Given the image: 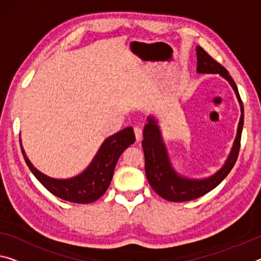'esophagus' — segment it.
Wrapping results in <instances>:
<instances>
[{
    "instance_id": "esophagus-1",
    "label": "esophagus",
    "mask_w": 261,
    "mask_h": 261,
    "mask_svg": "<svg viewBox=\"0 0 261 261\" xmlns=\"http://www.w3.org/2000/svg\"><path fill=\"white\" fill-rule=\"evenodd\" d=\"M134 133H135L136 141H140V140H141V136H142V128L140 126H135L134 127Z\"/></svg>"
}]
</instances>
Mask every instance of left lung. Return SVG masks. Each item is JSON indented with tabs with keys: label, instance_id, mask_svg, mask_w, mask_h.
Segmentation results:
<instances>
[{
	"label": "left lung",
	"instance_id": "obj_1",
	"mask_svg": "<svg viewBox=\"0 0 261 261\" xmlns=\"http://www.w3.org/2000/svg\"><path fill=\"white\" fill-rule=\"evenodd\" d=\"M197 72L198 73H219L223 78H225L232 89L234 90L238 101L240 103V120L238 123L237 136H236L233 147L228 155L225 164L222 169H219L216 174L204 179H192L178 175L172 168L169 156L167 153V148L158 126V121L154 118H148V123L143 128V140L142 148L144 153V169L146 176L150 187L156 194L169 202H187L199 198L207 192L215 189L218 184L223 181L233 168L236 161L238 159L240 139H242V130L244 125V107L243 101L240 99L237 85L228 74L225 67L216 62L203 47L197 46Z\"/></svg>",
	"mask_w": 261,
	"mask_h": 261
}]
</instances>
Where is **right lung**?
Masks as SVG:
<instances>
[{
    "label": "right lung",
    "instance_id": "right-lung-1",
    "mask_svg": "<svg viewBox=\"0 0 261 261\" xmlns=\"http://www.w3.org/2000/svg\"><path fill=\"white\" fill-rule=\"evenodd\" d=\"M134 142L135 135L132 127L118 132L103 141L93 161L82 174L67 179L52 178L42 174L31 164L22 146L21 148L29 169L51 194L67 202L87 204L95 202L105 194L113 177L114 168L120 155Z\"/></svg>",
    "mask_w": 261,
    "mask_h": 261
}]
</instances>
